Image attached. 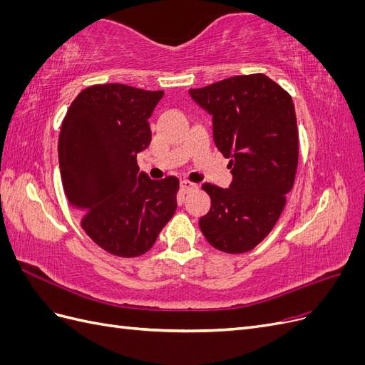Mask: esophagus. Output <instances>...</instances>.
<instances>
[{"instance_id":"obj_1","label":"esophagus","mask_w":365,"mask_h":365,"mask_svg":"<svg viewBox=\"0 0 365 365\" xmlns=\"http://www.w3.org/2000/svg\"><path fill=\"white\" fill-rule=\"evenodd\" d=\"M196 184L195 182H192V181H189V180H182L181 181V189H182V192H190V190H193V189H196Z\"/></svg>"}]
</instances>
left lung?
I'll use <instances>...</instances> for the list:
<instances>
[{
    "label": "left lung",
    "instance_id": "left-lung-1",
    "mask_svg": "<svg viewBox=\"0 0 365 365\" xmlns=\"http://www.w3.org/2000/svg\"><path fill=\"white\" fill-rule=\"evenodd\" d=\"M189 93L213 117L215 145L233 175L228 189L202 185L212 207L200 228L216 250L247 252L271 233L292 190L298 164L292 97L264 74L235 76Z\"/></svg>",
    "mask_w": 365,
    "mask_h": 365
}]
</instances>
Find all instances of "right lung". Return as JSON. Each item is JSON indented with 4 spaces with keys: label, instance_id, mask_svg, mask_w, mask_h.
Segmentation results:
<instances>
[{
    "label": "right lung",
    "instance_id": "1",
    "mask_svg": "<svg viewBox=\"0 0 365 365\" xmlns=\"http://www.w3.org/2000/svg\"><path fill=\"white\" fill-rule=\"evenodd\" d=\"M164 91L105 83L77 96L59 135L65 195L85 233L118 257H137L155 244L176 210L180 181L150 180L137 153L150 145L148 118Z\"/></svg>",
    "mask_w": 365,
    "mask_h": 365
}]
</instances>
